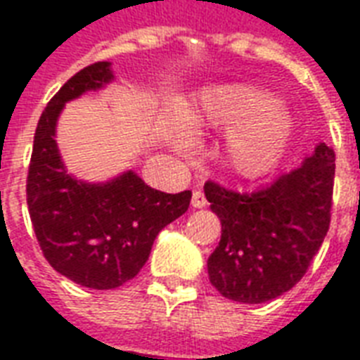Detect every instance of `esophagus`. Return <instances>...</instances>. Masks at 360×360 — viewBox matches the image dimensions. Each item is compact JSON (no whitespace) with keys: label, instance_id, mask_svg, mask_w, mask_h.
Returning a JSON list of instances; mask_svg holds the SVG:
<instances>
[{"label":"esophagus","instance_id":"obj_1","mask_svg":"<svg viewBox=\"0 0 360 360\" xmlns=\"http://www.w3.org/2000/svg\"><path fill=\"white\" fill-rule=\"evenodd\" d=\"M207 205V200H205V194H203L202 191H194V194H192V207L196 209H202Z\"/></svg>","mask_w":360,"mask_h":360}]
</instances>
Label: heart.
<instances>
[{"label": "heart", "instance_id": "b5f03b06", "mask_svg": "<svg viewBox=\"0 0 360 360\" xmlns=\"http://www.w3.org/2000/svg\"><path fill=\"white\" fill-rule=\"evenodd\" d=\"M191 130H222L224 164L240 177H262L278 164L291 136V117L276 98L248 84H222L203 89L183 117ZM174 141L188 146L183 129H174Z\"/></svg>", "mask_w": 360, "mask_h": 360}]
</instances>
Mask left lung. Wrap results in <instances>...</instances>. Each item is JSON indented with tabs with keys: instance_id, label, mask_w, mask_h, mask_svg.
Here are the masks:
<instances>
[{
	"instance_id": "obj_1",
	"label": "left lung",
	"mask_w": 360,
	"mask_h": 360,
	"mask_svg": "<svg viewBox=\"0 0 360 360\" xmlns=\"http://www.w3.org/2000/svg\"><path fill=\"white\" fill-rule=\"evenodd\" d=\"M335 151L318 143L299 168L243 194L207 181L203 191L222 236L209 280L231 301L259 304L290 291L318 254L330 222Z\"/></svg>"
}]
</instances>
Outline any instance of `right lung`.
I'll return each mask as SVG.
<instances>
[{"label": "right lung", "instance_id": "right-lung-1", "mask_svg": "<svg viewBox=\"0 0 360 360\" xmlns=\"http://www.w3.org/2000/svg\"><path fill=\"white\" fill-rule=\"evenodd\" d=\"M110 61L76 72L42 112L27 174V207L37 240L59 274L91 290H114L140 273L158 231L186 213L192 192L166 194L132 169L106 183L76 179L56 141L69 101L114 80Z\"/></svg>", "mask_w": 360, "mask_h": 360}]
</instances>
